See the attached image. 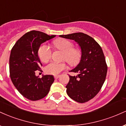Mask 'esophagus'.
Wrapping results in <instances>:
<instances>
[{"label":"esophagus","instance_id":"esophagus-1","mask_svg":"<svg viewBox=\"0 0 126 126\" xmlns=\"http://www.w3.org/2000/svg\"><path fill=\"white\" fill-rule=\"evenodd\" d=\"M59 76H60L59 75H55L54 78H55V79H58V78H59Z\"/></svg>","mask_w":126,"mask_h":126}]
</instances>
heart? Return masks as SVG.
<instances>
[{"mask_svg": "<svg viewBox=\"0 0 126 126\" xmlns=\"http://www.w3.org/2000/svg\"><path fill=\"white\" fill-rule=\"evenodd\" d=\"M54 47L63 52L62 60H65L72 66L78 64L81 60L82 51L79 48H73L74 44L66 39H58L53 42ZM39 58L43 62H48L51 57L52 50L47 44H42L38 49ZM66 68L64 62H51L45 67L46 73L51 75H57Z\"/></svg>", "mask_w": 126, "mask_h": 126, "instance_id": "1", "label": "heart"}]
</instances>
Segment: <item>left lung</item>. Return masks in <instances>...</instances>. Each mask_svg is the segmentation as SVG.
Returning <instances> with one entry per match:
<instances>
[{"instance_id": "left-lung-1", "label": "left lung", "mask_w": 126, "mask_h": 126, "mask_svg": "<svg viewBox=\"0 0 126 126\" xmlns=\"http://www.w3.org/2000/svg\"><path fill=\"white\" fill-rule=\"evenodd\" d=\"M62 38L74 40L82 51V58L70 72L78 73L70 76L66 92L70 98L80 103L92 99L104 83L107 66L102 48L93 38L82 32L61 35Z\"/></svg>"}]
</instances>
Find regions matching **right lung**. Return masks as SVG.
Returning <instances> with one entry per match:
<instances>
[{"label": "right lung", "mask_w": 126, "mask_h": 126, "mask_svg": "<svg viewBox=\"0 0 126 126\" xmlns=\"http://www.w3.org/2000/svg\"><path fill=\"white\" fill-rule=\"evenodd\" d=\"M56 36L31 31L19 39L11 50L9 58L11 80L19 92L31 101L44 98L54 80L53 75H43L40 78L35 72L42 66L38 55L40 46Z\"/></svg>", "instance_id": "1"}]
</instances>
